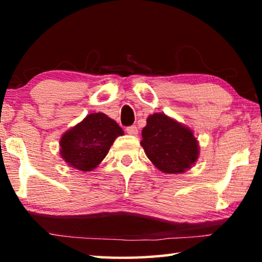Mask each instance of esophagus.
<instances>
[{
    "instance_id": "34e87169",
    "label": "esophagus",
    "mask_w": 262,
    "mask_h": 262,
    "mask_svg": "<svg viewBox=\"0 0 262 262\" xmlns=\"http://www.w3.org/2000/svg\"><path fill=\"white\" fill-rule=\"evenodd\" d=\"M126 132L128 133L129 135H137V133H139V130H137V127L136 126H129L126 128Z\"/></svg>"
}]
</instances>
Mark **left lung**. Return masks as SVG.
Returning a JSON list of instances; mask_svg holds the SVG:
<instances>
[{
  "label": "left lung",
  "instance_id": "1",
  "mask_svg": "<svg viewBox=\"0 0 262 262\" xmlns=\"http://www.w3.org/2000/svg\"><path fill=\"white\" fill-rule=\"evenodd\" d=\"M141 145L154 165L165 173H183L199 157L192 130L162 113L147 119Z\"/></svg>",
  "mask_w": 262,
  "mask_h": 262
}]
</instances>
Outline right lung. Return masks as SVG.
<instances>
[{"mask_svg": "<svg viewBox=\"0 0 262 262\" xmlns=\"http://www.w3.org/2000/svg\"><path fill=\"white\" fill-rule=\"evenodd\" d=\"M122 128L104 113L89 114L61 137L60 154L68 165L91 171L103 161Z\"/></svg>", "mask_w": 262, "mask_h": 262, "instance_id": "obj_1", "label": "right lung"}]
</instances>
